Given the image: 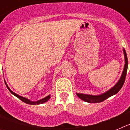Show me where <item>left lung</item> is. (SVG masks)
Masks as SVG:
<instances>
[{"label":"left lung","instance_id":"1","mask_svg":"<svg viewBox=\"0 0 130 130\" xmlns=\"http://www.w3.org/2000/svg\"><path fill=\"white\" fill-rule=\"evenodd\" d=\"M124 53L125 57L124 68L123 72H122L121 77L119 79V82L117 83L114 87H112L111 89H110L109 91L106 92L103 94L99 95V96H92V95L84 94H79V93H77V95L78 97L80 99L85 101L87 102H88V103H92H92H100V102H102L103 101L105 100L106 99H107L108 98L111 97V96H113V95L116 94L117 93L119 92V90L121 89V88L123 86L124 83L126 73H127V70H128V60L125 49H124Z\"/></svg>","mask_w":130,"mask_h":130}]
</instances>
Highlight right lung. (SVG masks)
I'll return each mask as SVG.
<instances>
[{"instance_id":"1","label":"right lung","mask_w":130,"mask_h":130,"mask_svg":"<svg viewBox=\"0 0 130 130\" xmlns=\"http://www.w3.org/2000/svg\"><path fill=\"white\" fill-rule=\"evenodd\" d=\"M5 84H6V85L7 88H8V89L10 90V92L11 93V94H13L14 96H15L16 97H18V98H19V99H20L22 101V102H25V103H26V104H30V105H38V104H43V103H45V102H47V100H49V98H50V95H49V96H47V97L44 98H43L42 100H40L38 101V102H31V101L29 100L26 99V98H24V97H22V96H19V95H18L15 92H13V91H11V90L10 89V88L8 87V85H7L6 83H5Z\"/></svg>"}]
</instances>
